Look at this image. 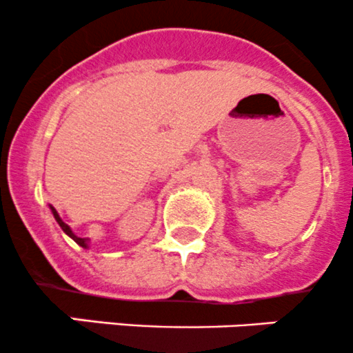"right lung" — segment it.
Masks as SVG:
<instances>
[{
	"mask_svg": "<svg viewBox=\"0 0 353 353\" xmlns=\"http://www.w3.org/2000/svg\"><path fill=\"white\" fill-rule=\"evenodd\" d=\"M51 210H52V215H54L56 222H58V223H59V227H61V229H63V232H65V234H68V236H70V237H71V239H73V241H74V243H77L78 245H81V248H87V244H88V239H87V237H78V236H74V234H73V232H71V229H70V227H68V225H66V223H65V222H63V220H61V219H59L58 212H56V210H54V208H52V206H51Z\"/></svg>",
	"mask_w": 353,
	"mask_h": 353,
	"instance_id": "add662e5",
	"label": "right lung"
}]
</instances>
